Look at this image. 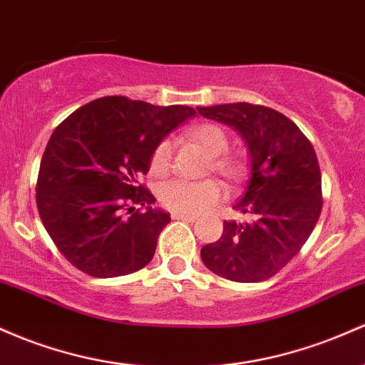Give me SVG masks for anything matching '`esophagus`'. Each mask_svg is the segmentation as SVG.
I'll list each match as a JSON object with an SVG mask.
<instances>
[{
    "instance_id": "1",
    "label": "esophagus",
    "mask_w": 365,
    "mask_h": 365,
    "mask_svg": "<svg viewBox=\"0 0 365 365\" xmlns=\"http://www.w3.org/2000/svg\"><path fill=\"white\" fill-rule=\"evenodd\" d=\"M171 218H173V220H183V222H189V223L195 222V216L182 215V213H173V215H171Z\"/></svg>"
}]
</instances>
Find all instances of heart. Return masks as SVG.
<instances>
[{
	"instance_id": "b5f03b06",
	"label": "heart",
	"mask_w": 365,
	"mask_h": 365,
	"mask_svg": "<svg viewBox=\"0 0 365 365\" xmlns=\"http://www.w3.org/2000/svg\"><path fill=\"white\" fill-rule=\"evenodd\" d=\"M189 135L192 140L199 143L210 155H213L211 164L213 170L228 180H237L242 173V164L239 159L227 155L228 137L225 131L213 123H202L190 128ZM173 163V142L163 140L158 143L150 155V171L155 176L170 173ZM159 201L171 213L182 215H201L213 207L225 197V189L216 180H204V182H187V180H170L163 183L158 190Z\"/></svg>"
}]
</instances>
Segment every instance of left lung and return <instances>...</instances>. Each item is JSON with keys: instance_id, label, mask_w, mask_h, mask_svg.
Segmentation results:
<instances>
[{"instance_id": "8db88e82", "label": "left lung", "mask_w": 365, "mask_h": 365, "mask_svg": "<svg viewBox=\"0 0 365 365\" xmlns=\"http://www.w3.org/2000/svg\"><path fill=\"white\" fill-rule=\"evenodd\" d=\"M246 140L251 171L234 210L251 223L223 222V234L201 250L202 263L234 282H262L282 270L310 237L322 210L314 145L296 124L265 106L237 102L197 107Z\"/></svg>"}]
</instances>
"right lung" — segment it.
I'll use <instances>...</instances> for the list:
<instances>
[{"label":"right lung","instance_id":"1","mask_svg":"<svg viewBox=\"0 0 365 365\" xmlns=\"http://www.w3.org/2000/svg\"><path fill=\"white\" fill-rule=\"evenodd\" d=\"M194 114L187 106L102 97L55 128L36 204L67 262L100 279L133 274L150 262L171 218L154 207L155 197L138 178L149 171L158 143Z\"/></svg>","mask_w":365,"mask_h":365}]
</instances>
